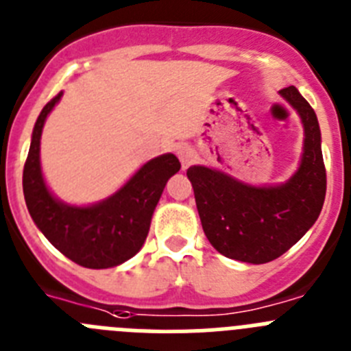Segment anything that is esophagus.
I'll return each mask as SVG.
<instances>
[{
    "instance_id": "esophagus-1",
    "label": "esophagus",
    "mask_w": 351,
    "mask_h": 351,
    "mask_svg": "<svg viewBox=\"0 0 351 351\" xmlns=\"http://www.w3.org/2000/svg\"><path fill=\"white\" fill-rule=\"evenodd\" d=\"M178 157H180V160H182L183 168H187L189 164L194 162L195 154L191 147H185V145H183V147L178 148Z\"/></svg>"
}]
</instances>
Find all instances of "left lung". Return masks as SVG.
<instances>
[{"mask_svg": "<svg viewBox=\"0 0 351 351\" xmlns=\"http://www.w3.org/2000/svg\"><path fill=\"white\" fill-rule=\"evenodd\" d=\"M304 124V154L298 173L278 187H252L204 166L187 176L208 241L229 258L266 264L292 248L317 222L327 191L317 115L299 90H280Z\"/></svg>", "mask_w": 351, "mask_h": 351, "instance_id": "8db88e82", "label": "left lung"}]
</instances>
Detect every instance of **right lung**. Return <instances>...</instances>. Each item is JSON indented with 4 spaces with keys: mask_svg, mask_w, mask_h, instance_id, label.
Segmentation results:
<instances>
[{
    "mask_svg": "<svg viewBox=\"0 0 351 351\" xmlns=\"http://www.w3.org/2000/svg\"><path fill=\"white\" fill-rule=\"evenodd\" d=\"M62 93L43 106L33 129L22 189L31 219L69 261L89 269L119 266L136 255L147 239L152 213L166 182L180 169V160L166 154L147 162L121 191L94 206L59 203L45 187L40 169V138L43 122Z\"/></svg>",
    "mask_w": 351,
    "mask_h": 351,
    "instance_id": "right-lung-1",
    "label": "right lung"
}]
</instances>
